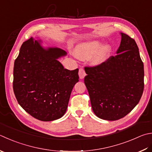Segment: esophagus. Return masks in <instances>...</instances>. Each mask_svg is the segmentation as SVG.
<instances>
[{
	"label": "esophagus",
	"mask_w": 152,
	"mask_h": 152,
	"mask_svg": "<svg viewBox=\"0 0 152 152\" xmlns=\"http://www.w3.org/2000/svg\"><path fill=\"white\" fill-rule=\"evenodd\" d=\"M79 78L81 79H83L84 78L86 75V73H85V71L83 69V68L81 67L79 69Z\"/></svg>",
	"instance_id": "obj_1"
}]
</instances>
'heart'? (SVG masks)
<instances>
[{
	"label": "heart",
	"instance_id": "b5f03b06",
	"mask_svg": "<svg viewBox=\"0 0 152 152\" xmlns=\"http://www.w3.org/2000/svg\"><path fill=\"white\" fill-rule=\"evenodd\" d=\"M110 52L111 48L109 45L102 46L101 42L93 41L79 45L75 50V55L77 58L81 60L91 58L92 64L96 65L105 61Z\"/></svg>",
	"mask_w": 152,
	"mask_h": 152
}]
</instances>
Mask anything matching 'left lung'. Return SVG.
Here are the masks:
<instances>
[{
    "label": "left lung",
    "instance_id": "1",
    "mask_svg": "<svg viewBox=\"0 0 152 152\" xmlns=\"http://www.w3.org/2000/svg\"><path fill=\"white\" fill-rule=\"evenodd\" d=\"M116 55L94 67H86L84 82L93 111L107 121L119 120L138 104L144 91V64L134 39L121 33Z\"/></svg>",
    "mask_w": 152,
    "mask_h": 152
}]
</instances>
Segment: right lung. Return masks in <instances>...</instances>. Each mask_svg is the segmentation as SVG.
<instances>
[{"label": "right lung", "instance_id": "add662e5", "mask_svg": "<svg viewBox=\"0 0 152 152\" xmlns=\"http://www.w3.org/2000/svg\"><path fill=\"white\" fill-rule=\"evenodd\" d=\"M67 55L58 48H43L30 38L23 43L14 65L13 90L18 104L34 118L52 121L64 115L78 69H65L58 59Z\"/></svg>", "mask_w": 152, "mask_h": 152}]
</instances>
